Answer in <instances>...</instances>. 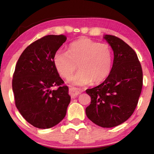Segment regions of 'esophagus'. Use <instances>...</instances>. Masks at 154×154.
<instances>
[{
	"label": "esophagus",
	"instance_id": "esophagus-1",
	"mask_svg": "<svg viewBox=\"0 0 154 154\" xmlns=\"http://www.w3.org/2000/svg\"><path fill=\"white\" fill-rule=\"evenodd\" d=\"M80 93V91L78 89L75 88H70L69 89V95L72 98H75Z\"/></svg>",
	"mask_w": 154,
	"mask_h": 154
}]
</instances>
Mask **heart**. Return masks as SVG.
<instances>
[{"label":"heart","instance_id":"obj_1","mask_svg":"<svg viewBox=\"0 0 154 154\" xmlns=\"http://www.w3.org/2000/svg\"><path fill=\"white\" fill-rule=\"evenodd\" d=\"M54 62L57 72L64 78H69L78 64L80 70L69 78L70 84H98L110 74L112 51L109 44L82 37L70 44L68 51H56Z\"/></svg>","mask_w":154,"mask_h":154}]
</instances>
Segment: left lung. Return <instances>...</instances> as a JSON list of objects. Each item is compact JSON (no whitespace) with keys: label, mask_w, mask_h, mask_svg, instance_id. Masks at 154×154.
Instances as JSON below:
<instances>
[{"label":"left lung","mask_w":154,"mask_h":154,"mask_svg":"<svg viewBox=\"0 0 154 154\" xmlns=\"http://www.w3.org/2000/svg\"><path fill=\"white\" fill-rule=\"evenodd\" d=\"M104 38L114 51L113 66L102 84L85 91L91 99L85 113L96 125L110 128L133 114L142 91L143 74L132 48L117 36L106 35Z\"/></svg>","instance_id":"obj_1"}]
</instances>
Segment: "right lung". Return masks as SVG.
I'll use <instances>...</instances> for the list:
<instances>
[{"mask_svg":"<svg viewBox=\"0 0 154 154\" xmlns=\"http://www.w3.org/2000/svg\"><path fill=\"white\" fill-rule=\"evenodd\" d=\"M66 40L63 35H47L25 48L15 68V104L30 124L39 129L56 125L65 117L70 102L69 88L59 76L54 56ZM55 86L58 89L53 90Z\"/></svg>","mask_w":154,"mask_h":154,"instance_id":"1","label":"right lung"}]
</instances>
